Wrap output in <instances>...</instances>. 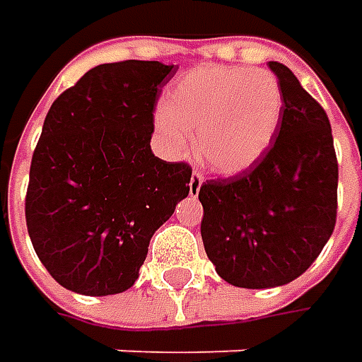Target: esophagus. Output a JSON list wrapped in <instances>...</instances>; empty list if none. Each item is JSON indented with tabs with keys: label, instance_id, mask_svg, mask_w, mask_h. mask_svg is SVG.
I'll use <instances>...</instances> for the list:
<instances>
[{
	"label": "esophagus",
	"instance_id": "obj_1",
	"mask_svg": "<svg viewBox=\"0 0 362 362\" xmlns=\"http://www.w3.org/2000/svg\"><path fill=\"white\" fill-rule=\"evenodd\" d=\"M202 183H203V175L199 171H193L191 175V181H189V193L191 195H197L199 193V189H202Z\"/></svg>",
	"mask_w": 362,
	"mask_h": 362
}]
</instances>
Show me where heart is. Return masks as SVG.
Listing matches in <instances>:
<instances>
[{
  "instance_id": "heart-1",
  "label": "heart",
  "mask_w": 362,
  "mask_h": 362,
  "mask_svg": "<svg viewBox=\"0 0 362 362\" xmlns=\"http://www.w3.org/2000/svg\"><path fill=\"white\" fill-rule=\"evenodd\" d=\"M284 94L268 70L205 66L181 76L155 115V129L175 157L187 151V132H197L195 148L217 175L247 171L264 157L278 132Z\"/></svg>"
}]
</instances>
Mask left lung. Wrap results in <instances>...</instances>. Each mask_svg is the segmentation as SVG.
<instances>
[{"label": "left lung", "mask_w": 362, "mask_h": 362, "mask_svg": "<svg viewBox=\"0 0 362 362\" xmlns=\"http://www.w3.org/2000/svg\"><path fill=\"white\" fill-rule=\"evenodd\" d=\"M268 66L284 94L274 143L247 171L199 189L205 254L228 284L250 290L302 276L337 223L339 163L327 112L288 66Z\"/></svg>", "instance_id": "8db88e82"}]
</instances>
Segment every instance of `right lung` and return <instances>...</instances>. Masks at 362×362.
I'll list each match as a JSON object with an SVG mask.
<instances>
[{
    "label": "right lung",
    "instance_id": "right-lung-1",
    "mask_svg": "<svg viewBox=\"0 0 362 362\" xmlns=\"http://www.w3.org/2000/svg\"><path fill=\"white\" fill-rule=\"evenodd\" d=\"M175 64H100L49 106L25 223L49 276L84 296L129 290L153 233L189 195L191 167L153 155V110Z\"/></svg>",
    "mask_w": 362,
    "mask_h": 362
}]
</instances>
